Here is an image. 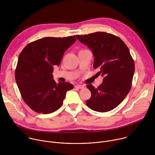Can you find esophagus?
<instances>
[{"mask_svg":"<svg viewBox=\"0 0 155 155\" xmlns=\"http://www.w3.org/2000/svg\"><path fill=\"white\" fill-rule=\"evenodd\" d=\"M75 87L77 88H78V89H83V88L84 87V86L81 84H77L75 86Z\"/></svg>","mask_w":155,"mask_h":155,"instance_id":"1","label":"esophagus"}]
</instances>
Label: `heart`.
Masks as SVG:
<instances>
[{
	"mask_svg": "<svg viewBox=\"0 0 155 155\" xmlns=\"http://www.w3.org/2000/svg\"><path fill=\"white\" fill-rule=\"evenodd\" d=\"M81 51H82V50H81Z\"/></svg>",
	"mask_w": 155,
	"mask_h": 155,
	"instance_id": "heart-1",
	"label": "heart"
}]
</instances>
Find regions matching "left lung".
<instances>
[{"label":"left lung","mask_w":155,"mask_h":155,"mask_svg":"<svg viewBox=\"0 0 155 155\" xmlns=\"http://www.w3.org/2000/svg\"><path fill=\"white\" fill-rule=\"evenodd\" d=\"M77 39L89 47L94 57L93 68L104 77L95 87L86 86L91 97L86 101L94 111L107 112L117 107L129 93L134 74V62L124 42L118 37L104 32L77 35Z\"/></svg>","instance_id":"1"}]
</instances>
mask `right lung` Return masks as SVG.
<instances>
[{
	"label": "right lung",
	"mask_w": 155,
	"mask_h": 155,
	"mask_svg": "<svg viewBox=\"0 0 155 155\" xmlns=\"http://www.w3.org/2000/svg\"><path fill=\"white\" fill-rule=\"evenodd\" d=\"M77 40L75 35L45 37L29 43L19 54L15 80L21 95L34 112L48 114L61 107L70 83H57L53 66H59L64 52Z\"/></svg>",
	"instance_id": "add662e5"
}]
</instances>
